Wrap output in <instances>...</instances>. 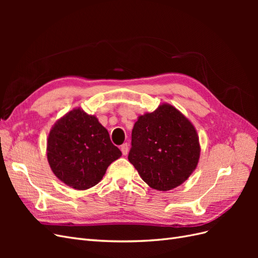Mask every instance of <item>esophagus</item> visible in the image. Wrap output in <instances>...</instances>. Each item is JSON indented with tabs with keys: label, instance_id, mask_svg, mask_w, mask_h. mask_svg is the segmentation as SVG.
Listing matches in <instances>:
<instances>
[{
	"label": "esophagus",
	"instance_id": "34e87169",
	"mask_svg": "<svg viewBox=\"0 0 258 258\" xmlns=\"http://www.w3.org/2000/svg\"><path fill=\"white\" fill-rule=\"evenodd\" d=\"M120 150H121V153L123 156H126L129 152V145L127 143H123L121 146H120Z\"/></svg>",
	"mask_w": 258,
	"mask_h": 258
}]
</instances>
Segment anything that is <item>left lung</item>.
<instances>
[{
  "label": "left lung",
  "instance_id": "8db88e82",
  "mask_svg": "<svg viewBox=\"0 0 258 258\" xmlns=\"http://www.w3.org/2000/svg\"><path fill=\"white\" fill-rule=\"evenodd\" d=\"M199 156L196 130L169 104L140 116L132 129L128 159L154 189L167 191L181 185L196 169Z\"/></svg>",
  "mask_w": 258,
  "mask_h": 258
}]
</instances>
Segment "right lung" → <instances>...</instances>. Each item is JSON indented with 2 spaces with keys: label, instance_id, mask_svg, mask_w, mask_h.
<instances>
[{
  "label": "right lung",
  "instance_id": "right-lung-1",
  "mask_svg": "<svg viewBox=\"0 0 258 258\" xmlns=\"http://www.w3.org/2000/svg\"><path fill=\"white\" fill-rule=\"evenodd\" d=\"M120 156L97 117L81 108L59 119L48 137L47 159L52 172L75 189L97 185L107 167Z\"/></svg>",
  "mask_w": 258,
  "mask_h": 258
}]
</instances>
